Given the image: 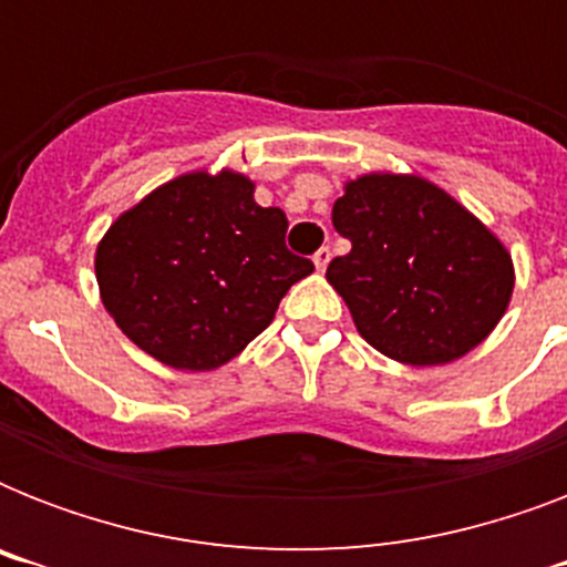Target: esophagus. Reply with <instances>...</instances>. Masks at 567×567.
Here are the masks:
<instances>
[{
	"label": "esophagus",
	"mask_w": 567,
	"mask_h": 567,
	"mask_svg": "<svg viewBox=\"0 0 567 567\" xmlns=\"http://www.w3.org/2000/svg\"><path fill=\"white\" fill-rule=\"evenodd\" d=\"M329 258H332V249L329 247H320L318 252H315V265H318V270H327Z\"/></svg>",
	"instance_id": "esophagus-1"
}]
</instances>
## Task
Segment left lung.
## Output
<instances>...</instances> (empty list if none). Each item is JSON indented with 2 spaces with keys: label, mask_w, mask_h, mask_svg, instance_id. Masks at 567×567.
Returning a JSON list of instances; mask_svg holds the SVG:
<instances>
[{
  "label": "left lung",
  "mask_w": 567,
  "mask_h": 567,
  "mask_svg": "<svg viewBox=\"0 0 567 567\" xmlns=\"http://www.w3.org/2000/svg\"><path fill=\"white\" fill-rule=\"evenodd\" d=\"M350 252L327 279L379 353L405 364L453 362L483 341L509 306L512 258L435 185L362 176L332 208Z\"/></svg>",
  "instance_id": "8db88e82"
}]
</instances>
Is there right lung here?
<instances>
[{
    "label": "right lung",
    "mask_w": 567,
    "mask_h": 567,
    "mask_svg": "<svg viewBox=\"0 0 567 567\" xmlns=\"http://www.w3.org/2000/svg\"><path fill=\"white\" fill-rule=\"evenodd\" d=\"M288 217L261 208L238 173H190L117 217L96 249L111 318L179 371H212L261 336L293 282L315 270L285 247Z\"/></svg>",
    "instance_id": "obj_1"
}]
</instances>
